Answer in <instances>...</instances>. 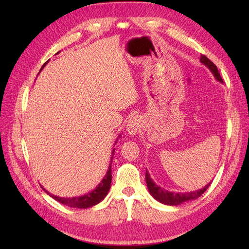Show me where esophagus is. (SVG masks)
Segmentation results:
<instances>
[{
    "instance_id": "esophagus-1",
    "label": "esophagus",
    "mask_w": 249,
    "mask_h": 249,
    "mask_svg": "<svg viewBox=\"0 0 249 249\" xmlns=\"http://www.w3.org/2000/svg\"><path fill=\"white\" fill-rule=\"evenodd\" d=\"M126 130L130 136H136L141 130V118H139L138 115L133 116L127 124V127H126Z\"/></svg>"
}]
</instances>
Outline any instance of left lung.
<instances>
[{
    "label": "left lung",
    "instance_id": "1",
    "mask_svg": "<svg viewBox=\"0 0 249 249\" xmlns=\"http://www.w3.org/2000/svg\"><path fill=\"white\" fill-rule=\"evenodd\" d=\"M200 62L202 63L204 66H206L210 70V71L213 73L214 78L217 80L218 82L223 83V79H221L217 67L214 64V63L211 62L208 57L205 55H201L200 56ZM145 179H146V186L151 196L155 200H157L158 202H160L162 204L166 205H178L184 202H187V201H192L199 198L201 195H202L206 189L209 188L211 185V182L205 185L203 188L198 189V190H194V192H187V193H174V192H169V190H166L161 188L160 185H157L154 181H153L149 171L146 170L145 172Z\"/></svg>",
    "mask_w": 249,
    "mask_h": 249
}]
</instances>
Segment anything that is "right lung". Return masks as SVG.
Segmentation results:
<instances>
[{"label": "right lung", "mask_w": 249, "mask_h": 249, "mask_svg": "<svg viewBox=\"0 0 249 249\" xmlns=\"http://www.w3.org/2000/svg\"><path fill=\"white\" fill-rule=\"evenodd\" d=\"M59 53V52H57ZM56 53V54H57ZM49 61H47L45 64L43 65V67L40 68V71L43 70V68L46 66L47 63ZM119 138H121V134L119 135L118 139L116 141L119 140ZM116 143V142H115ZM114 143V145H115ZM114 150L112 151V156H111V160H110V165L107 172H106L105 177L103 178L102 181L97 185L96 188H94L91 192L86 194V195H82V196H78V197H72V198H65V197H59V196H54L50 194L48 190H46L43 186V188L45 190V193L48 194L51 198H53L54 200L59 201L60 203L62 204H65L67 206H70V208H76V209H88V208H92V206L98 204L100 201L104 200L106 196H107L110 186H111V179H112V176H111V161H112V158H113V154H114Z\"/></svg>", "instance_id": "right-lung-1"}]
</instances>
